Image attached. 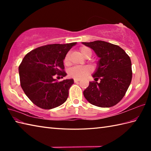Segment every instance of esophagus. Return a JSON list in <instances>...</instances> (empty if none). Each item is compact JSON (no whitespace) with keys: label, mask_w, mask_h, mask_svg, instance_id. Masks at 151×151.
I'll use <instances>...</instances> for the list:
<instances>
[{"label":"esophagus","mask_w":151,"mask_h":151,"mask_svg":"<svg viewBox=\"0 0 151 151\" xmlns=\"http://www.w3.org/2000/svg\"><path fill=\"white\" fill-rule=\"evenodd\" d=\"M79 81H80V79H76V78L74 79V82H78Z\"/></svg>","instance_id":"esophagus-1"}]
</instances>
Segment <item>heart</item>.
<instances>
[{
  "label": "heart",
  "mask_w": 151,
  "mask_h": 151,
  "mask_svg": "<svg viewBox=\"0 0 151 151\" xmlns=\"http://www.w3.org/2000/svg\"><path fill=\"white\" fill-rule=\"evenodd\" d=\"M80 52H81L82 55L86 58H88L90 57L92 54V51L88 47H82L80 49ZM64 63L66 65H68L69 63V54H67L64 58ZM90 72V69L88 67H79V66H75L70 68L68 74L70 76L76 78V79H81L83 77H84L88 74Z\"/></svg>",
  "instance_id": "1"
}]
</instances>
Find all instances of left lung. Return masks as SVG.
Masks as SVG:
<instances>
[{"mask_svg":"<svg viewBox=\"0 0 151 151\" xmlns=\"http://www.w3.org/2000/svg\"><path fill=\"white\" fill-rule=\"evenodd\" d=\"M82 44L90 47L100 58L92 75L95 81L100 79V82H89L83 92L84 97L96 106H114L123 98L132 81L130 57L120 47L104 41Z\"/></svg>","mask_w":151,"mask_h":151,"instance_id":"obj_1","label":"left lung"}]
</instances>
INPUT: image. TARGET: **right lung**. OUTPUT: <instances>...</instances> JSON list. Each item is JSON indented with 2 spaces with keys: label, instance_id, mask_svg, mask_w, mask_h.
<instances>
[{
  "label": "right lung",
  "instance_id": "add662e5",
  "mask_svg": "<svg viewBox=\"0 0 151 151\" xmlns=\"http://www.w3.org/2000/svg\"><path fill=\"white\" fill-rule=\"evenodd\" d=\"M76 42L50 44L36 48L26 54L19 67L21 86L28 99L41 108L50 110L62 105L68 98L73 79L63 78V60Z\"/></svg>",
  "mask_w": 151,
  "mask_h": 151
}]
</instances>
